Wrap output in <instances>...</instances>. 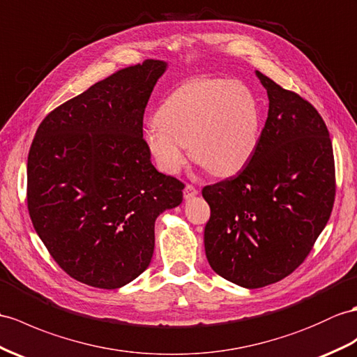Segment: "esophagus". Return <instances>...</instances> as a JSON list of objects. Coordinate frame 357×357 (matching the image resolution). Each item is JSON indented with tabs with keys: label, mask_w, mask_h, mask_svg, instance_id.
Returning <instances> with one entry per match:
<instances>
[{
	"label": "esophagus",
	"mask_w": 357,
	"mask_h": 357,
	"mask_svg": "<svg viewBox=\"0 0 357 357\" xmlns=\"http://www.w3.org/2000/svg\"><path fill=\"white\" fill-rule=\"evenodd\" d=\"M195 195H198V189H195L194 186H190V185H186V188L183 189V197H185V199L194 198Z\"/></svg>",
	"instance_id": "obj_1"
}]
</instances>
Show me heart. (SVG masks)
<instances>
[{
	"instance_id": "b5f03b06",
	"label": "heart",
	"mask_w": 357,
	"mask_h": 357,
	"mask_svg": "<svg viewBox=\"0 0 357 357\" xmlns=\"http://www.w3.org/2000/svg\"><path fill=\"white\" fill-rule=\"evenodd\" d=\"M260 109L245 84L225 78L194 80L169 93L145 128V145L158 168L176 176L194 159L215 176H233L253 158Z\"/></svg>"
}]
</instances>
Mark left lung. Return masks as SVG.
Returning <instances> with one entry per match:
<instances>
[{"label":"left lung","instance_id":"1","mask_svg":"<svg viewBox=\"0 0 357 357\" xmlns=\"http://www.w3.org/2000/svg\"><path fill=\"white\" fill-rule=\"evenodd\" d=\"M269 107L257 149L239 176L206 186L204 250L216 274L255 289L298 268L324 230L335 202L332 141L300 95L262 73Z\"/></svg>","mask_w":357,"mask_h":357}]
</instances>
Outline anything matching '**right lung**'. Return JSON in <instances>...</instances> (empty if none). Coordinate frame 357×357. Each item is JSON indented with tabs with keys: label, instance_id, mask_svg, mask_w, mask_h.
<instances>
[{
	"label": "right lung",
	"instance_id": "right-lung-1",
	"mask_svg": "<svg viewBox=\"0 0 357 357\" xmlns=\"http://www.w3.org/2000/svg\"><path fill=\"white\" fill-rule=\"evenodd\" d=\"M168 63L130 66L54 109L33 139L27 203L38 236L73 279L123 288L149 268L154 222L183 183L154 168L142 133Z\"/></svg>",
	"mask_w": 357,
	"mask_h": 357
}]
</instances>
